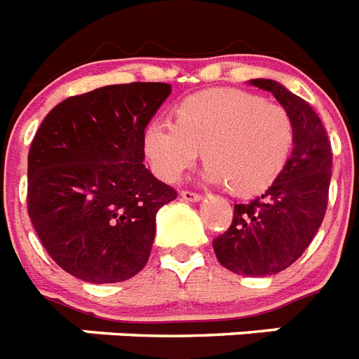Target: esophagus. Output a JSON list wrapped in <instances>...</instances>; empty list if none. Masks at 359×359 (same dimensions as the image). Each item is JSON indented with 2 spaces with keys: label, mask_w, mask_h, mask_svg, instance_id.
<instances>
[{
  "label": "esophagus",
  "mask_w": 359,
  "mask_h": 359,
  "mask_svg": "<svg viewBox=\"0 0 359 359\" xmlns=\"http://www.w3.org/2000/svg\"><path fill=\"white\" fill-rule=\"evenodd\" d=\"M180 196H182L185 201H200L201 198H203L201 194H198V192H192V191H182V194H180Z\"/></svg>",
  "instance_id": "obj_1"
}]
</instances>
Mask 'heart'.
<instances>
[{
    "mask_svg": "<svg viewBox=\"0 0 359 359\" xmlns=\"http://www.w3.org/2000/svg\"><path fill=\"white\" fill-rule=\"evenodd\" d=\"M295 128L286 108L233 88H211L187 97L176 108V123L152 119L143 147L154 172L177 182L200 158L203 177L226 183L236 196L268 191L288 165Z\"/></svg>",
    "mask_w": 359,
    "mask_h": 359,
    "instance_id": "heart-1",
    "label": "heart"
}]
</instances>
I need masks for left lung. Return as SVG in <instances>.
I'll use <instances>...</instances> for the list:
<instances>
[{
    "instance_id": "left-lung-1",
    "label": "left lung",
    "mask_w": 359,
    "mask_h": 359,
    "mask_svg": "<svg viewBox=\"0 0 359 359\" xmlns=\"http://www.w3.org/2000/svg\"><path fill=\"white\" fill-rule=\"evenodd\" d=\"M286 108L295 128L288 165L262 196L236 203L233 222L212 240L224 268L245 277H268L304 253L325 218L332 170V148L319 115L280 82L253 79Z\"/></svg>"
}]
</instances>
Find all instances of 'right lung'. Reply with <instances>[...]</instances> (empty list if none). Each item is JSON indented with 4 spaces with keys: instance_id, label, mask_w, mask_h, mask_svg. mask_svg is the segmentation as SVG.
I'll use <instances>...</instances> for the list:
<instances>
[{
    "instance_id": "right-lung-1",
    "label": "right lung",
    "mask_w": 359,
    "mask_h": 359,
    "mask_svg": "<svg viewBox=\"0 0 359 359\" xmlns=\"http://www.w3.org/2000/svg\"><path fill=\"white\" fill-rule=\"evenodd\" d=\"M170 93L165 82L97 88L62 100L32 139L29 216L76 279L121 283L148 262L156 215L177 194L143 165V133Z\"/></svg>"
}]
</instances>
